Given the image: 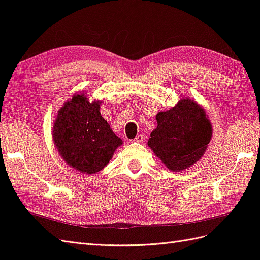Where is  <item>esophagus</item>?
Instances as JSON below:
<instances>
[{
  "label": "esophagus",
  "instance_id": "1",
  "mask_svg": "<svg viewBox=\"0 0 260 260\" xmlns=\"http://www.w3.org/2000/svg\"><path fill=\"white\" fill-rule=\"evenodd\" d=\"M143 139H144V137H143L142 135H138V136L135 138V140H133V142L141 143V142H143Z\"/></svg>",
  "mask_w": 260,
  "mask_h": 260
}]
</instances>
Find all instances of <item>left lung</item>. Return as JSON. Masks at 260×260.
Listing matches in <instances>:
<instances>
[{
    "label": "left lung",
    "instance_id": "8db88e82",
    "mask_svg": "<svg viewBox=\"0 0 260 260\" xmlns=\"http://www.w3.org/2000/svg\"><path fill=\"white\" fill-rule=\"evenodd\" d=\"M157 127L147 145L171 171H183L198 162L207 151L212 125L198 102L183 98L168 111L156 115Z\"/></svg>",
    "mask_w": 260,
    "mask_h": 260
}]
</instances>
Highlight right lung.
<instances>
[{"label": "right lung", "instance_id": "right-lung-1", "mask_svg": "<svg viewBox=\"0 0 260 260\" xmlns=\"http://www.w3.org/2000/svg\"><path fill=\"white\" fill-rule=\"evenodd\" d=\"M86 92L76 93L57 113L53 124V142L69 167L81 174L94 175L113 158L122 144L102 117V101H89Z\"/></svg>", "mask_w": 260, "mask_h": 260}]
</instances>
